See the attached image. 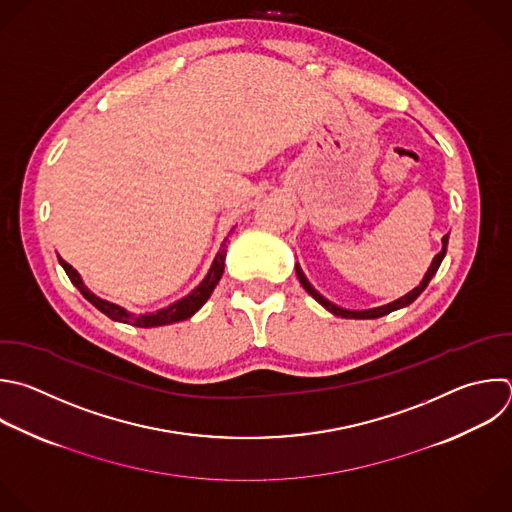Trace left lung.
Masks as SVG:
<instances>
[{"instance_id": "left-lung-1", "label": "left lung", "mask_w": 512, "mask_h": 512, "mask_svg": "<svg viewBox=\"0 0 512 512\" xmlns=\"http://www.w3.org/2000/svg\"><path fill=\"white\" fill-rule=\"evenodd\" d=\"M446 247H448V235H444V239H442V251L434 257V261H432V265H430V269L426 271V275H424V279H422V283L416 287V289H412L410 293H406L404 297H400V299H396V301H392V303H388V305H382V307H374V309H368V311H350V309H342V307H337V305H333L331 301H327L323 295H319L311 285H309V281L305 279V275H303V271H301V267L299 265H295V273H297V277H299V283L303 285V289L315 299V301H319L327 311H331L333 315H342V317H352V319H376V317H382V315H388V313H392V311H396V309H400V307H406V305H410L426 287H428V283H430V279L434 277V273L438 271V267H440V263H442V259H444V255H446Z\"/></svg>"}]
</instances>
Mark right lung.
<instances>
[{"mask_svg":"<svg viewBox=\"0 0 512 512\" xmlns=\"http://www.w3.org/2000/svg\"><path fill=\"white\" fill-rule=\"evenodd\" d=\"M225 243H227V239H225ZM225 255H227V249H225V245H223V247L219 249V253H217V257H215V261H213V265H211V269H209V273H207V277L201 281V285H199L195 291H191V293H189L187 297H183L181 301H177V303H173V305H168L166 309H160V311H156V313H146V315H132V313H128L126 309H122V307H118V305H114V303H110V301H106V299L96 297V295L82 283L78 271H76L70 263H66L64 259H60V263H62L64 271L68 273L70 281L80 289V293H82L96 309H100L104 315H108L110 319L122 321V323H130V325H136V327H158V325H168V323H177V321L189 319L193 313H197V311L203 307V303L211 297L213 289L217 287V283H219V279H221V275H223V271H225Z\"/></svg>","mask_w":512,"mask_h":512,"instance_id":"add662e5","label":"right lung"}]
</instances>
